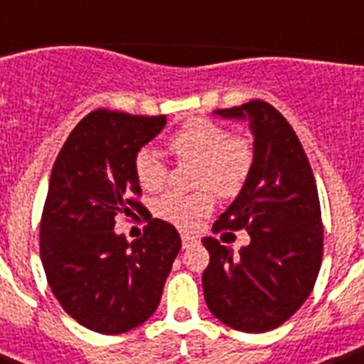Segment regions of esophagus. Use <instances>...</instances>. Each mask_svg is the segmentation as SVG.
<instances>
[{
	"label": "esophagus",
	"instance_id": "obj_1",
	"mask_svg": "<svg viewBox=\"0 0 364 364\" xmlns=\"http://www.w3.org/2000/svg\"><path fill=\"white\" fill-rule=\"evenodd\" d=\"M181 242H183V249H188V247H194L200 240L198 236H194V234H181Z\"/></svg>",
	"mask_w": 364,
	"mask_h": 364
}]
</instances>
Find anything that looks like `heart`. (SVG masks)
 Segmentation results:
<instances>
[{"mask_svg":"<svg viewBox=\"0 0 364 364\" xmlns=\"http://www.w3.org/2000/svg\"><path fill=\"white\" fill-rule=\"evenodd\" d=\"M168 147L177 160L198 162L194 185L202 191L191 194L168 193L154 202V213L181 228H191L200 217L210 213L213 196L232 198L247 183L255 162V149L245 136H230V132L204 117L181 124L168 139ZM134 173L143 191L159 193L168 179L164 156L151 145H145L134 156Z\"/></svg>","mask_w":364,"mask_h":364,"instance_id":"b5f03b06","label":"heart"}]
</instances>
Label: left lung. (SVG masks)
Returning a JSON list of instances; mask_svg holds the SVG:
<instances>
[{
    "mask_svg": "<svg viewBox=\"0 0 364 364\" xmlns=\"http://www.w3.org/2000/svg\"><path fill=\"white\" fill-rule=\"evenodd\" d=\"M223 119L249 121L255 162L247 183L213 230L249 232L232 249L204 238L210 264L202 274L205 304L242 333L279 327L304 304L323 259V223L310 162L285 117L262 100L217 109Z\"/></svg>",
    "mask_w": 364,
    "mask_h": 364,
    "instance_id": "1",
    "label": "left lung"
}]
</instances>
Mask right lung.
<instances>
[{"mask_svg": "<svg viewBox=\"0 0 364 364\" xmlns=\"http://www.w3.org/2000/svg\"><path fill=\"white\" fill-rule=\"evenodd\" d=\"M166 126V115L96 109L73 128L53 166L39 232L47 282L68 316L94 333L136 328L159 308L181 238L151 219L128 242L115 219L143 210L134 156Z\"/></svg>", "mask_w": 364, "mask_h": 364, "instance_id": "right-lung-1", "label": "right lung"}]
</instances>
